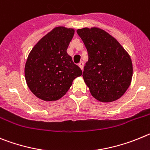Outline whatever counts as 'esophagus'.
<instances>
[{"mask_svg":"<svg viewBox=\"0 0 150 150\" xmlns=\"http://www.w3.org/2000/svg\"><path fill=\"white\" fill-rule=\"evenodd\" d=\"M78 67H80L81 68V70H83V63L82 61H81L80 63H78Z\"/></svg>","mask_w":150,"mask_h":150,"instance_id":"obj_1","label":"esophagus"}]
</instances>
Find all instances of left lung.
<instances>
[{
  "mask_svg": "<svg viewBox=\"0 0 150 150\" xmlns=\"http://www.w3.org/2000/svg\"><path fill=\"white\" fill-rule=\"evenodd\" d=\"M88 53L83 78L99 102L117 100L132 82L133 67L128 52L114 37L98 28L77 30Z\"/></svg>",
  "mask_w": 150,
  "mask_h": 150,
  "instance_id": "8db88e82",
  "label": "left lung"
}]
</instances>
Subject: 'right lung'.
<instances>
[{
	"label": "right lung",
	"instance_id": "right-lung-1",
	"mask_svg": "<svg viewBox=\"0 0 150 150\" xmlns=\"http://www.w3.org/2000/svg\"><path fill=\"white\" fill-rule=\"evenodd\" d=\"M75 30L56 27L44 36L30 52L25 76L30 91L44 101H56L67 93L82 71L67 50Z\"/></svg>",
	"mask_w": 150,
	"mask_h": 150
}]
</instances>
